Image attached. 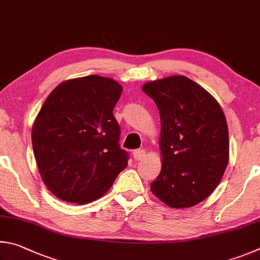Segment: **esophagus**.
Instances as JSON below:
<instances>
[{"label": "esophagus", "instance_id": "34e87169", "mask_svg": "<svg viewBox=\"0 0 260 260\" xmlns=\"http://www.w3.org/2000/svg\"><path fill=\"white\" fill-rule=\"evenodd\" d=\"M134 158L136 161H140L143 160V158L145 157V151L144 149H136V151H134Z\"/></svg>", "mask_w": 260, "mask_h": 260}]
</instances>
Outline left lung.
Instances as JSON below:
<instances>
[{
  "label": "left lung",
  "mask_w": 260,
  "mask_h": 260,
  "mask_svg": "<svg viewBox=\"0 0 260 260\" xmlns=\"http://www.w3.org/2000/svg\"><path fill=\"white\" fill-rule=\"evenodd\" d=\"M160 111L162 169L152 193L174 209L202 202L220 183L230 160L229 127L211 93L183 75L145 83Z\"/></svg>",
  "instance_id": "1"
}]
</instances>
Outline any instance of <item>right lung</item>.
Listing matches in <instances>:
<instances>
[{
	"label": "right lung",
	"mask_w": 260,
	"mask_h": 260,
	"mask_svg": "<svg viewBox=\"0 0 260 260\" xmlns=\"http://www.w3.org/2000/svg\"><path fill=\"white\" fill-rule=\"evenodd\" d=\"M122 85L88 75L61 82L41 107L31 127L36 166L47 188L65 202L86 204L112 187L127 166L118 146L113 109Z\"/></svg>",
	"instance_id": "add662e5"
}]
</instances>
